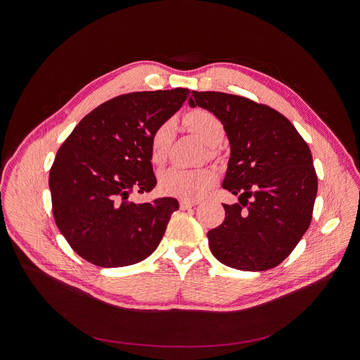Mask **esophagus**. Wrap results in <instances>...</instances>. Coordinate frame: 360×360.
<instances>
[{
    "mask_svg": "<svg viewBox=\"0 0 360 360\" xmlns=\"http://www.w3.org/2000/svg\"><path fill=\"white\" fill-rule=\"evenodd\" d=\"M198 204L197 200H181L179 201V205L182 210H186V209H191V207H195Z\"/></svg>",
    "mask_w": 360,
    "mask_h": 360,
    "instance_id": "34e87169",
    "label": "esophagus"
}]
</instances>
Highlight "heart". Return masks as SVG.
Instances as JSON below:
<instances>
[{"label": "heart", "mask_w": 360, "mask_h": 360, "mask_svg": "<svg viewBox=\"0 0 360 360\" xmlns=\"http://www.w3.org/2000/svg\"><path fill=\"white\" fill-rule=\"evenodd\" d=\"M184 124L205 144L210 146V155H216V147L224 137V127L213 112L207 109H194L184 117ZM172 124H160L150 140V156L155 165H163L172 140ZM217 182V172L213 167L181 169L169 167L160 174V190L172 197L182 200H197L202 197Z\"/></svg>", "instance_id": "1"}]
</instances>
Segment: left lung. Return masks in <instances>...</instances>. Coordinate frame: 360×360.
Returning <instances> with one entry per match:
<instances>
[{
	"label": "left lung",
	"instance_id": "obj_1",
	"mask_svg": "<svg viewBox=\"0 0 360 360\" xmlns=\"http://www.w3.org/2000/svg\"><path fill=\"white\" fill-rule=\"evenodd\" d=\"M188 103L213 112L231 143L223 188L239 202L223 204V223L207 233L213 255L243 271L278 266L312 220L318 178L307 141L280 112L238 94L193 91Z\"/></svg>",
	"mask_w": 360,
	"mask_h": 360
}]
</instances>
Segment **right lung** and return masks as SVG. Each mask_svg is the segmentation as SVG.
I'll return each instance as SVG.
<instances>
[{"instance_id":"obj_1","label":"right lung","mask_w":360,"mask_h":360,"mask_svg":"<svg viewBox=\"0 0 360 360\" xmlns=\"http://www.w3.org/2000/svg\"><path fill=\"white\" fill-rule=\"evenodd\" d=\"M188 96L179 87L121 94L87 113L56 151L49 170L53 219L86 261L125 267L158 248L178 201L136 204L128 197L156 186L151 136Z\"/></svg>"}]
</instances>
